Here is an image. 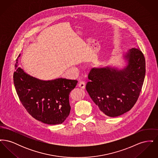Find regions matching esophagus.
<instances>
[{
    "label": "esophagus",
    "mask_w": 158,
    "mask_h": 158,
    "mask_svg": "<svg viewBox=\"0 0 158 158\" xmlns=\"http://www.w3.org/2000/svg\"><path fill=\"white\" fill-rule=\"evenodd\" d=\"M85 85H86V83L83 81H81L78 83V86L82 89H85Z\"/></svg>",
    "instance_id": "esophagus-1"
}]
</instances>
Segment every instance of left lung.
<instances>
[{"instance_id": "1", "label": "left lung", "mask_w": 158, "mask_h": 158, "mask_svg": "<svg viewBox=\"0 0 158 158\" xmlns=\"http://www.w3.org/2000/svg\"><path fill=\"white\" fill-rule=\"evenodd\" d=\"M126 65L91 69L86 89L105 115L118 117L130 110L141 92L146 72L142 52L133 48L124 55Z\"/></svg>"}]
</instances>
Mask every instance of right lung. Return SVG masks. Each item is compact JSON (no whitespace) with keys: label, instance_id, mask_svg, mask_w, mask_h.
<instances>
[{"label":"right lung","instance_id":"obj_1","mask_svg":"<svg viewBox=\"0 0 158 158\" xmlns=\"http://www.w3.org/2000/svg\"><path fill=\"white\" fill-rule=\"evenodd\" d=\"M15 63L14 83L18 96L26 110L35 119L56 125L63 123L70 111L69 94L77 81L58 78L43 81L25 73Z\"/></svg>","mask_w":158,"mask_h":158}]
</instances>
